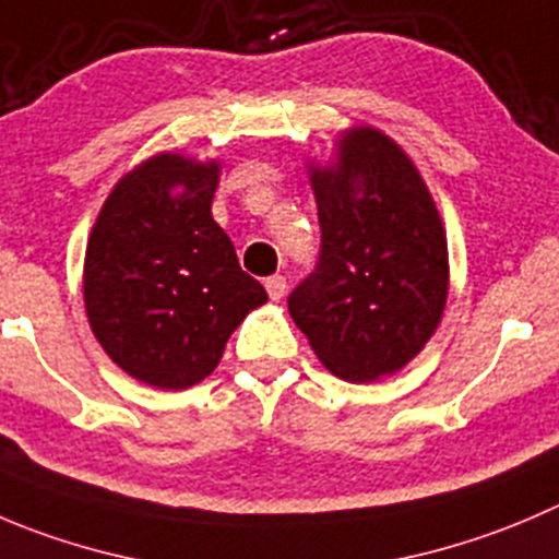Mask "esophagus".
<instances>
[{
    "mask_svg": "<svg viewBox=\"0 0 559 559\" xmlns=\"http://www.w3.org/2000/svg\"><path fill=\"white\" fill-rule=\"evenodd\" d=\"M265 290H269L271 301L283 299L285 290H288V283H285V276H280V274L269 276V280H265Z\"/></svg>",
    "mask_w": 559,
    "mask_h": 559,
    "instance_id": "34e87169",
    "label": "esophagus"
}]
</instances>
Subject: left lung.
Listing matches in <instances>:
<instances>
[{
  "label": "left lung",
  "mask_w": 559,
  "mask_h": 559,
  "mask_svg": "<svg viewBox=\"0 0 559 559\" xmlns=\"http://www.w3.org/2000/svg\"><path fill=\"white\" fill-rule=\"evenodd\" d=\"M321 254L288 296L296 326L334 376H392L442 321L448 238L412 158L381 131L340 134L337 162L310 167Z\"/></svg>",
  "instance_id": "8db88e82"
}]
</instances>
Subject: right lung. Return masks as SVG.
<instances>
[{
  "mask_svg": "<svg viewBox=\"0 0 559 559\" xmlns=\"http://www.w3.org/2000/svg\"><path fill=\"white\" fill-rule=\"evenodd\" d=\"M219 164L158 153L117 180L84 254V307L117 368L186 390L219 365L227 337L265 305L211 216Z\"/></svg>",
  "mask_w": 559,
  "mask_h": 559,
  "instance_id": "add662e5",
  "label": "right lung"
}]
</instances>
